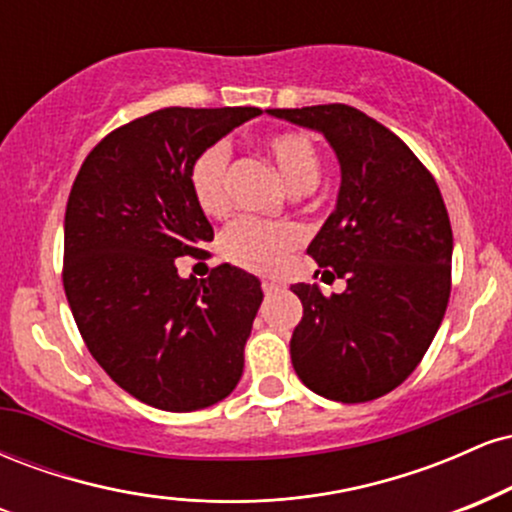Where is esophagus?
Returning a JSON list of instances; mask_svg holds the SVG:
<instances>
[{"instance_id": "esophagus-1", "label": "esophagus", "mask_w": 512, "mask_h": 512, "mask_svg": "<svg viewBox=\"0 0 512 512\" xmlns=\"http://www.w3.org/2000/svg\"><path fill=\"white\" fill-rule=\"evenodd\" d=\"M262 291L267 293V296H272V293L279 291V284H274V281H262Z\"/></svg>"}]
</instances>
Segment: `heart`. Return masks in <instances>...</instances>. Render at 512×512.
<instances>
[{"label":"heart","instance_id":"obj_1","mask_svg":"<svg viewBox=\"0 0 512 512\" xmlns=\"http://www.w3.org/2000/svg\"><path fill=\"white\" fill-rule=\"evenodd\" d=\"M264 151L272 158L293 190H310L320 178V149L308 134L276 132L264 139ZM228 161L231 149L226 142H214L195 156L190 166V187L199 209L207 216H223L231 207L228 199ZM303 240V231L291 221L238 219L226 228L221 250L228 262L257 274H276L286 257Z\"/></svg>","mask_w":512,"mask_h":512}]
</instances>
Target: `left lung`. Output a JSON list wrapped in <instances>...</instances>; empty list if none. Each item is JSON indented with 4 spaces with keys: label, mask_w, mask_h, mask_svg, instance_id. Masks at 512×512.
I'll return each mask as SVG.
<instances>
[{
    "label": "left lung",
    "mask_w": 512,
    "mask_h": 512,
    "mask_svg": "<svg viewBox=\"0 0 512 512\" xmlns=\"http://www.w3.org/2000/svg\"><path fill=\"white\" fill-rule=\"evenodd\" d=\"M269 115L325 134L342 168L337 207L308 245L344 293L293 284L303 317L291 363L305 387L334 402L387 395L414 373L450 298L452 228L424 163L395 132L344 103Z\"/></svg>",
    "instance_id": "obj_1"
}]
</instances>
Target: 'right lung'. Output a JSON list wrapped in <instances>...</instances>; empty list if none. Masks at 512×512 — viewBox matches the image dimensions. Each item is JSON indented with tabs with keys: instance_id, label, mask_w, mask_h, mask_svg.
<instances>
[{
	"instance_id": "right-lung-1",
	"label": "right lung",
	"mask_w": 512,
	"mask_h": 512,
	"mask_svg": "<svg viewBox=\"0 0 512 512\" xmlns=\"http://www.w3.org/2000/svg\"><path fill=\"white\" fill-rule=\"evenodd\" d=\"M260 108H163L117 127L86 156L64 214V293L81 337L139 402L195 411L243 375L260 281L231 264L182 279L178 257H209L214 228L190 187L209 144Z\"/></svg>"
}]
</instances>
